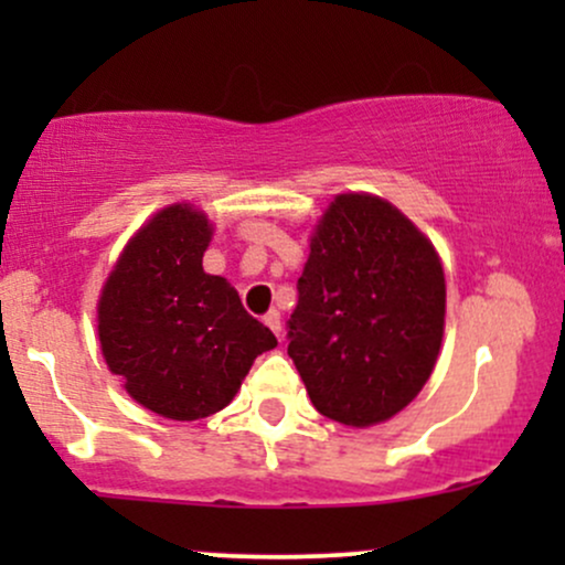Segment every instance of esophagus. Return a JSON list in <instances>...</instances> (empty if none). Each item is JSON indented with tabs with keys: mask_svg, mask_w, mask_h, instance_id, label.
Here are the masks:
<instances>
[{
	"mask_svg": "<svg viewBox=\"0 0 565 565\" xmlns=\"http://www.w3.org/2000/svg\"><path fill=\"white\" fill-rule=\"evenodd\" d=\"M265 323H268L270 332H274L276 337H281V313H278V310H270V313H265Z\"/></svg>",
	"mask_w": 565,
	"mask_h": 565,
	"instance_id": "obj_1",
	"label": "esophagus"
}]
</instances>
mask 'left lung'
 <instances>
[{
  "mask_svg": "<svg viewBox=\"0 0 565 565\" xmlns=\"http://www.w3.org/2000/svg\"><path fill=\"white\" fill-rule=\"evenodd\" d=\"M297 289L289 355L313 406L348 427L404 412L444 342L446 278L430 238L387 199L337 193Z\"/></svg>",
  "mask_w": 565,
  "mask_h": 565,
  "instance_id": "left-lung-1",
  "label": "left lung"
}]
</instances>
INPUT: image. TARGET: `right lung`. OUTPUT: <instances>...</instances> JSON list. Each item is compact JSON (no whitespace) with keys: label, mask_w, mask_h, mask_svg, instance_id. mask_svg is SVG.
I'll return each instance as SVG.
<instances>
[{"label":"right lung","mask_w":565,"mask_h":565,"mask_svg":"<svg viewBox=\"0 0 565 565\" xmlns=\"http://www.w3.org/2000/svg\"><path fill=\"white\" fill-rule=\"evenodd\" d=\"M212 233L206 212L167 204L129 236L97 297L108 372L135 404L174 423L228 406L257 355L276 348L228 278L201 265Z\"/></svg>","instance_id":"right-lung-1"}]
</instances>
